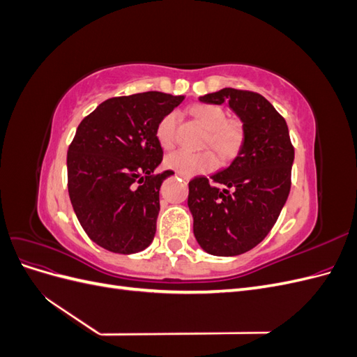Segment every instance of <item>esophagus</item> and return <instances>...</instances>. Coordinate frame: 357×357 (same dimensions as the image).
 Returning a JSON list of instances; mask_svg holds the SVG:
<instances>
[{
  "label": "esophagus",
  "instance_id": "esophagus-1",
  "mask_svg": "<svg viewBox=\"0 0 357 357\" xmlns=\"http://www.w3.org/2000/svg\"><path fill=\"white\" fill-rule=\"evenodd\" d=\"M177 176H178V177H181V178H183V180H185V181H189V178H190L189 176H185V174H180V172H177Z\"/></svg>",
  "mask_w": 357,
  "mask_h": 357
}]
</instances>
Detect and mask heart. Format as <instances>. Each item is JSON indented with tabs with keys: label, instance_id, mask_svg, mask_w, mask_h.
<instances>
[{
	"label": "heart",
	"instance_id": "heart-1",
	"mask_svg": "<svg viewBox=\"0 0 357 357\" xmlns=\"http://www.w3.org/2000/svg\"><path fill=\"white\" fill-rule=\"evenodd\" d=\"M192 116L207 129L204 147H213L220 159L228 160L236 156L244 143V125L236 119H228V114L219 105L198 104L190 109ZM178 114L169 112L160 119L155 129V135L162 149L169 150L176 146ZM165 165L180 174L193 176L208 172L218 165V158L210 150L193 153L189 150H177L165 158Z\"/></svg>",
	"mask_w": 357,
	"mask_h": 357
}]
</instances>
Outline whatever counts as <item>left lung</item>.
<instances>
[{
  "label": "left lung",
  "instance_id": "obj_1",
  "mask_svg": "<svg viewBox=\"0 0 357 357\" xmlns=\"http://www.w3.org/2000/svg\"><path fill=\"white\" fill-rule=\"evenodd\" d=\"M199 101L228 102L244 125L238 156L210 178H192L188 197L199 245L210 255L236 256L252 250L275 225L290 192L295 149L284 117L261 93L225 88Z\"/></svg>",
  "mask_w": 357,
  "mask_h": 357
}]
</instances>
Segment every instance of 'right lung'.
I'll return each instance as SVG.
<instances>
[{"instance_id":"1","label":"right lung","mask_w":357,"mask_h":357,"mask_svg":"<svg viewBox=\"0 0 357 357\" xmlns=\"http://www.w3.org/2000/svg\"><path fill=\"white\" fill-rule=\"evenodd\" d=\"M183 100L155 91L114 96L75 131L67 153L70 199L84 232L105 250L131 255L153 241L159 189L174 174H153L164 158L155 129Z\"/></svg>"}]
</instances>
